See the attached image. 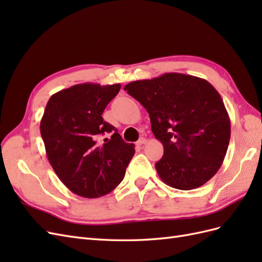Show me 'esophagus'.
Segmentation results:
<instances>
[{
    "label": "esophagus",
    "mask_w": 262,
    "mask_h": 262,
    "mask_svg": "<svg viewBox=\"0 0 262 262\" xmlns=\"http://www.w3.org/2000/svg\"><path fill=\"white\" fill-rule=\"evenodd\" d=\"M146 143V139L145 138H141L138 142H137V145L138 146H141V145H143V144H145Z\"/></svg>",
    "instance_id": "34e87169"
}]
</instances>
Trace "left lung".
Returning <instances> with one entry per match:
<instances>
[{
    "mask_svg": "<svg viewBox=\"0 0 262 262\" xmlns=\"http://www.w3.org/2000/svg\"><path fill=\"white\" fill-rule=\"evenodd\" d=\"M149 115L152 132L164 146L155 164L172 188L191 190L209 181L224 161L231 121L220 94L203 78L165 73L124 86Z\"/></svg>",
    "mask_w": 262,
    "mask_h": 262,
    "instance_id": "1",
    "label": "left lung"
}]
</instances>
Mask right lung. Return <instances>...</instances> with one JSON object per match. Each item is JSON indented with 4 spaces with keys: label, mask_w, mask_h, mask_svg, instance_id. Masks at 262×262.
Returning a JSON list of instances; mask_svg holds the SVG:
<instances>
[{
    "label": "right lung",
    "mask_w": 262,
    "mask_h": 262,
    "mask_svg": "<svg viewBox=\"0 0 262 262\" xmlns=\"http://www.w3.org/2000/svg\"><path fill=\"white\" fill-rule=\"evenodd\" d=\"M120 84H77L50 97L40 121L47 157L60 180L84 198L105 195L122 181L134 155L114 125L101 115ZM112 134L104 142L99 139Z\"/></svg>",
    "instance_id": "add662e5"
}]
</instances>
